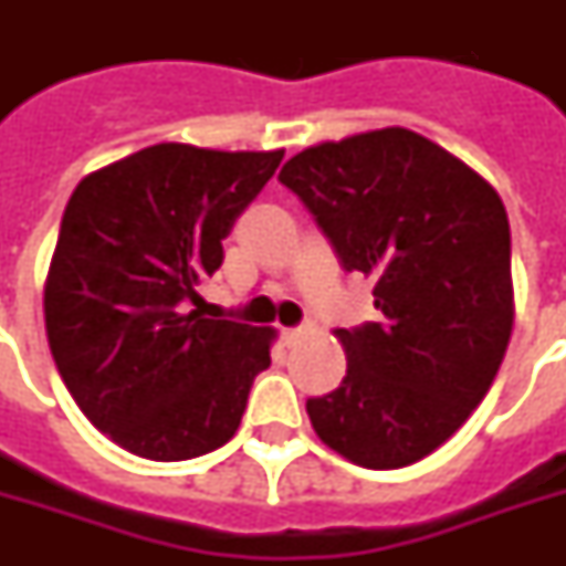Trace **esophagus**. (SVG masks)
Wrapping results in <instances>:
<instances>
[{
    "mask_svg": "<svg viewBox=\"0 0 566 566\" xmlns=\"http://www.w3.org/2000/svg\"><path fill=\"white\" fill-rule=\"evenodd\" d=\"M300 332L302 328H282V340L284 344H293V340L300 337Z\"/></svg>",
    "mask_w": 566,
    "mask_h": 566,
    "instance_id": "obj_1",
    "label": "esophagus"
}]
</instances>
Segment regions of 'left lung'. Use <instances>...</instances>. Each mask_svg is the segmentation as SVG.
Returning a JSON list of instances; mask_svg holds the SVG:
<instances>
[{"label":"left lung","mask_w":566,"mask_h":566,"mask_svg":"<svg viewBox=\"0 0 566 566\" xmlns=\"http://www.w3.org/2000/svg\"><path fill=\"white\" fill-rule=\"evenodd\" d=\"M381 319L337 328L346 376L305 402L319 440L367 470L447 443L491 390L514 326L511 229L488 181L408 128L311 146L279 172Z\"/></svg>","instance_id":"1"}]
</instances>
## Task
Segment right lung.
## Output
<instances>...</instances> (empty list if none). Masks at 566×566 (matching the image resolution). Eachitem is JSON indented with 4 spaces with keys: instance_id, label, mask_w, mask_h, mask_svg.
<instances>
[{
    "instance_id": "right-lung-1",
    "label": "right lung",
    "mask_w": 566,
    "mask_h": 566,
    "mask_svg": "<svg viewBox=\"0 0 566 566\" xmlns=\"http://www.w3.org/2000/svg\"><path fill=\"white\" fill-rule=\"evenodd\" d=\"M284 153L146 146L78 181L49 266V349L84 417L149 461L234 438L273 328L205 317L199 287Z\"/></svg>"
}]
</instances>
